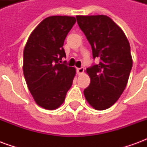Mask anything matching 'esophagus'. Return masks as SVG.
Instances as JSON below:
<instances>
[{
	"label": "esophagus",
	"instance_id": "obj_1",
	"mask_svg": "<svg viewBox=\"0 0 147 147\" xmlns=\"http://www.w3.org/2000/svg\"><path fill=\"white\" fill-rule=\"evenodd\" d=\"M76 71L78 75H81V74H83V72H84V67H79V68H77Z\"/></svg>",
	"mask_w": 147,
	"mask_h": 147
}]
</instances>
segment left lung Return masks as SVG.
I'll list each match as a JSON object with an SVG mask.
<instances>
[{
    "mask_svg": "<svg viewBox=\"0 0 147 147\" xmlns=\"http://www.w3.org/2000/svg\"><path fill=\"white\" fill-rule=\"evenodd\" d=\"M77 23L91 45L98 64L86 68L90 83L84 96L97 110H105L119 99L132 67L128 40L119 26L104 15L77 16Z\"/></svg>",
    "mask_w": 147,
    "mask_h": 147,
    "instance_id": "left-lung-1",
    "label": "left lung"
}]
</instances>
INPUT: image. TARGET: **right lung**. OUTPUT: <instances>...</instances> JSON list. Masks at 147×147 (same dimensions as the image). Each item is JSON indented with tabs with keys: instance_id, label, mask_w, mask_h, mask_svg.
I'll return each instance as SVG.
<instances>
[{
	"instance_id": "add662e5",
	"label": "right lung",
	"mask_w": 147,
	"mask_h": 147,
	"mask_svg": "<svg viewBox=\"0 0 147 147\" xmlns=\"http://www.w3.org/2000/svg\"><path fill=\"white\" fill-rule=\"evenodd\" d=\"M72 16L45 18L30 34L24 50V75L37 104L56 109L65 99L72 85L76 68L66 65L63 48L68 32L76 24Z\"/></svg>"
}]
</instances>
